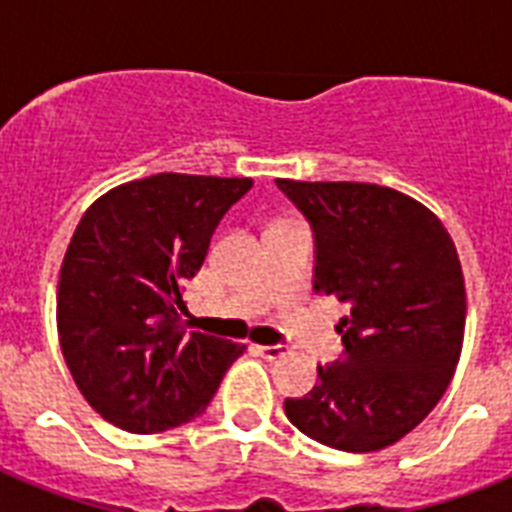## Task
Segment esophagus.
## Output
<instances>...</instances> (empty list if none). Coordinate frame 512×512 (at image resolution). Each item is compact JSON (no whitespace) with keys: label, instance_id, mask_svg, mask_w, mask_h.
<instances>
[{"label":"esophagus","instance_id":"obj_1","mask_svg":"<svg viewBox=\"0 0 512 512\" xmlns=\"http://www.w3.org/2000/svg\"><path fill=\"white\" fill-rule=\"evenodd\" d=\"M256 348H259V354L269 361H277L287 354V346H256Z\"/></svg>","mask_w":512,"mask_h":512}]
</instances>
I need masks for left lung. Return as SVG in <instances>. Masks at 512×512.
Wrapping results in <instances>:
<instances>
[{
	"label": "left lung",
	"mask_w": 512,
	"mask_h": 512,
	"mask_svg": "<svg viewBox=\"0 0 512 512\" xmlns=\"http://www.w3.org/2000/svg\"><path fill=\"white\" fill-rule=\"evenodd\" d=\"M315 230V289L348 302L346 361L284 402L289 423L330 449L366 454L436 408L464 343L467 292L449 230L425 205L364 182L277 179Z\"/></svg>",
	"instance_id": "8db88e82"
}]
</instances>
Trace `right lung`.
Masks as SVG:
<instances>
[{
	"instance_id": "add662e5",
	"label": "right lung",
	"mask_w": 512,
	"mask_h": 512,
	"mask_svg": "<svg viewBox=\"0 0 512 512\" xmlns=\"http://www.w3.org/2000/svg\"><path fill=\"white\" fill-rule=\"evenodd\" d=\"M253 179L153 174L89 205L66 248L56 323L84 400L128 433L189 423L210 405L243 343L189 333L182 284Z\"/></svg>"
}]
</instances>
